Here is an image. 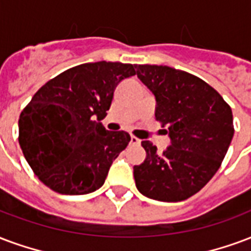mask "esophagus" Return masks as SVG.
I'll return each instance as SVG.
<instances>
[{"instance_id": "1", "label": "esophagus", "mask_w": 251, "mask_h": 251, "mask_svg": "<svg viewBox=\"0 0 251 251\" xmlns=\"http://www.w3.org/2000/svg\"><path fill=\"white\" fill-rule=\"evenodd\" d=\"M141 141L137 138V137H134V135H131L130 137V145H140Z\"/></svg>"}]
</instances>
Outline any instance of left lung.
Wrapping results in <instances>:
<instances>
[{"instance_id":"obj_1","label":"left lung","mask_w":251,"mask_h":251,"mask_svg":"<svg viewBox=\"0 0 251 251\" xmlns=\"http://www.w3.org/2000/svg\"><path fill=\"white\" fill-rule=\"evenodd\" d=\"M153 93L155 120L168 125L172 144L162 154L142 141L146 158L134 166L141 194L162 202L187 200L210 181L234 135L233 113L221 94L193 74L158 65H137Z\"/></svg>"}]
</instances>
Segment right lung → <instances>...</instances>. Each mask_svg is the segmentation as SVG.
<instances>
[{
    "instance_id": "obj_1",
    "label": "right lung",
    "mask_w": 251,
    "mask_h": 251,
    "mask_svg": "<svg viewBox=\"0 0 251 251\" xmlns=\"http://www.w3.org/2000/svg\"><path fill=\"white\" fill-rule=\"evenodd\" d=\"M134 68L106 61L78 65L33 96L18 120V141L41 182L69 196L103 185L130 135L106 130L100 121L110 109L117 85L134 75Z\"/></svg>"
}]
</instances>
